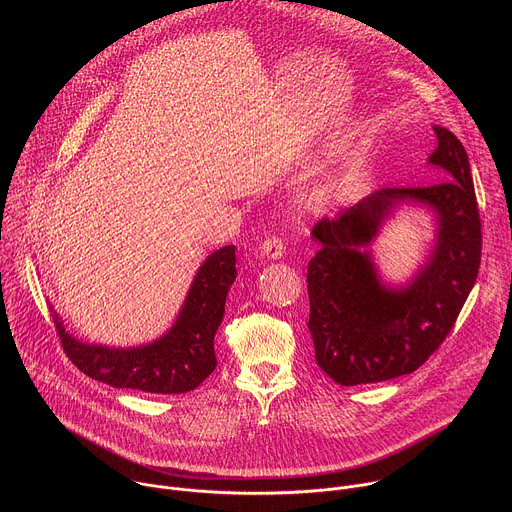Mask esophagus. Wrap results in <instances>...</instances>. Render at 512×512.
<instances>
[{
    "mask_svg": "<svg viewBox=\"0 0 512 512\" xmlns=\"http://www.w3.org/2000/svg\"><path fill=\"white\" fill-rule=\"evenodd\" d=\"M261 253L267 257V259H281L283 257V241L279 237H267L261 245Z\"/></svg>",
    "mask_w": 512,
    "mask_h": 512,
    "instance_id": "esophagus-1",
    "label": "esophagus"
}]
</instances>
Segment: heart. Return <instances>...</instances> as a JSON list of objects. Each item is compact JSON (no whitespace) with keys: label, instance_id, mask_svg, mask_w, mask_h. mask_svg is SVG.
Instances as JSON below:
<instances>
[{"label":"heart","instance_id":"1","mask_svg":"<svg viewBox=\"0 0 512 512\" xmlns=\"http://www.w3.org/2000/svg\"><path fill=\"white\" fill-rule=\"evenodd\" d=\"M324 204V192L322 190H310L302 194V206L306 208H320Z\"/></svg>","mask_w":512,"mask_h":512}]
</instances>
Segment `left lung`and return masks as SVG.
<instances>
[{"instance_id": "8db88e82", "label": "left lung", "mask_w": 512, "mask_h": 512, "mask_svg": "<svg viewBox=\"0 0 512 512\" xmlns=\"http://www.w3.org/2000/svg\"><path fill=\"white\" fill-rule=\"evenodd\" d=\"M437 148L427 164L435 182L381 188L312 229L320 251L308 263L310 334L318 367L338 385L381 383L417 371L440 348L476 283L482 231L468 154L446 127L433 125ZM403 201L436 214V245L418 275L385 286L368 245Z\"/></svg>"}]
</instances>
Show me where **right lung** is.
Segmentation results:
<instances>
[{"label": "right lung", "instance_id": "1", "mask_svg": "<svg viewBox=\"0 0 512 512\" xmlns=\"http://www.w3.org/2000/svg\"><path fill=\"white\" fill-rule=\"evenodd\" d=\"M235 263V245L208 255L190 285L174 326L162 338L143 346L85 344L68 334L58 314L52 312L68 360L87 377L117 389L158 395L194 391L216 367L214 334L223 322L227 294L237 277Z\"/></svg>", "mask_w": 512, "mask_h": 512}]
</instances>
